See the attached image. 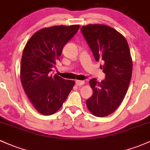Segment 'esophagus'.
<instances>
[{"mask_svg":"<svg viewBox=\"0 0 150 150\" xmlns=\"http://www.w3.org/2000/svg\"><path fill=\"white\" fill-rule=\"evenodd\" d=\"M75 84H76L78 86H81V85H83L85 84V82L82 81V80H76L75 81Z\"/></svg>","mask_w":150,"mask_h":150,"instance_id":"obj_1","label":"esophagus"}]
</instances>
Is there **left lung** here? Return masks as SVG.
Instances as JSON below:
<instances>
[{"mask_svg": "<svg viewBox=\"0 0 150 150\" xmlns=\"http://www.w3.org/2000/svg\"><path fill=\"white\" fill-rule=\"evenodd\" d=\"M80 30L95 60L103 62L100 67L105 79L90 80L93 94L86 101L92 114L103 117L117 109L129 88L132 72L130 51L125 38L110 26L90 24Z\"/></svg>", "mask_w": 150, "mask_h": 150, "instance_id": "obj_1", "label": "left lung"}]
</instances>
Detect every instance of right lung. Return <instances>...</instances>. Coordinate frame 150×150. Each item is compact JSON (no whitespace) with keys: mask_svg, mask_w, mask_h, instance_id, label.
Returning <instances> with one entry per match:
<instances>
[{"mask_svg":"<svg viewBox=\"0 0 150 150\" xmlns=\"http://www.w3.org/2000/svg\"><path fill=\"white\" fill-rule=\"evenodd\" d=\"M80 25L52 26L36 32L24 47L21 64V80L25 93L38 112L54 114L60 109L75 85L51 71L65 44Z\"/></svg>","mask_w":150,"mask_h":150,"instance_id":"1","label":"right lung"}]
</instances>
